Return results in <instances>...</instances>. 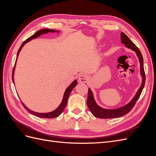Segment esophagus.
<instances>
[{
	"mask_svg": "<svg viewBox=\"0 0 156 156\" xmlns=\"http://www.w3.org/2000/svg\"><path fill=\"white\" fill-rule=\"evenodd\" d=\"M88 80V75L84 73H82L79 75V77H78V81L79 83H87Z\"/></svg>",
	"mask_w": 156,
	"mask_h": 156,
	"instance_id": "1",
	"label": "esophagus"
}]
</instances>
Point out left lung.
Instances as JSON below:
<instances>
[{
    "label": "left lung",
    "mask_w": 156,
    "mask_h": 156,
    "mask_svg": "<svg viewBox=\"0 0 156 156\" xmlns=\"http://www.w3.org/2000/svg\"><path fill=\"white\" fill-rule=\"evenodd\" d=\"M121 40L122 43L123 44H125V46L126 48L134 51L138 56L140 64V74L141 76L143 77L142 84H141L140 87L138 90V91L135 94L134 98L132 99V100L129 103H127V105L122 107L116 108V109H105V108H103L100 106H98L95 100H94L92 92L91 91L90 89L88 88L87 98L88 107L89 108L90 111L92 114L94 116L100 118V119H113V118L121 117L127 114L129 111H131L132 108L135 106V103L139 98L141 92H142L143 88L144 87L146 77L144 69L143 57L142 54H141L140 51L137 47L131 41V40H129V37H127L123 32H121Z\"/></svg>",
    "instance_id": "left-lung-1"
}]
</instances>
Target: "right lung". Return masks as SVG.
Segmentation results:
<instances>
[{"label":"right lung","mask_w":156,"mask_h":156,"mask_svg":"<svg viewBox=\"0 0 156 156\" xmlns=\"http://www.w3.org/2000/svg\"><path fill=\"white\" fill-rule=\"evenodd\" d=\"M56 32V30H53V29H41L40 30L37 31V32H36L34 34H33L32 36H31L30 37H29V38L27 39L25 41H23V43L21 44V47L20 48V49H19L18 50V52H17V56L19 55V54H20V51L21 50L22 48L23 47V45H24L26 43H27V42H29V41H30L32 39H34V38H36L37 37L40 36V35L41 34H46V33L48 32ZM57 32H58L57 30ZM17 58H16V60H17ZM16 63H15V65H16ZM15 65H14V67H13V72H12V81H13V83H14V81H13V74H14V69H15ZM77 82L76 80H75V81L70 84V85L67 88V89L66 90V91L64 92V97H63V99H62V103H60V105L58 106V107L56 108V109H55V111H52V112H48V113H39V112H34L32 111L31 110H30L29 108H28L23 103H22L23 105L24 106V107L26 108L27 111L30 112V114L33 115H35L36 116H37V117H40V118H45V119H53V118H56V117H58L61 113H62L64 111V109L65 108V107H66L67 105V103H68V98L69 96V94L71 93V92H72V90H73V88L77 85Z\"/></svg>","instance_id":"add662e5"}]
</instances>
